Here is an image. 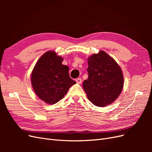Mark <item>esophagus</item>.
<instances>
[{"label": "esophagus", "mask_w": 152, "mask_h": 152, "mask_svg": "<svg viewBox=\"0 0 152 152\" xmlns=\"http://www.w3.org/2000/svg\"><path fill=\"white\" fill-rule=\"evenodd\" d=\"M75 81H76V82L77 84H81L82 83V80L80 79V78H77V79H76V80H75Z\"/></svg>", "instance_id": "1"}]
</instances>
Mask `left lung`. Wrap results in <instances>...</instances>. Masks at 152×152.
I'll return each mask as SVG.
<instances>
[{"mask_svg": "<svg viewBox=\"0 0 152 152\" xmlns=\"http://www.w3.org/2000/svg\"><path fill=\"white\" fill-rule=\"evenodd\" d=\"M88 79L83 82L87 98L95 106L104 107L112 103L124 86L121 68L103 50L87 59Z\"/></svg>", "mask_w": 152, "mask_h": 152, "instance_id": "obj_1", "label": "left lung"}]
</instances>
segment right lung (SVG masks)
I'll return each mask as SVG.
<instances>
[{
  "mask_svg": "<svg viewBox=\"0 0 152 152\" xmlns=\"http://www.w3.org/2000/svg\"><path fill=\"white\" fill-rule=\"evenodd\" d=\"M63 58L54 51L40 58L31 75V84L38 97L48 104L61 99L76 82L70 77L68 66L62 65Z\"/></svg>",
  "mask_w": 152,
  "mask_h": 152,
  "instance_id": "right-lung-1",
  "label": "right lung"
}]
</instances>
